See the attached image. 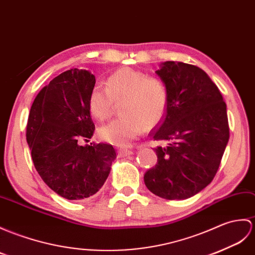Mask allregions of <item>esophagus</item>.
I'll return each mask as SVG.
<instances>
[{"instance_id":"34e87169","label":"esophagus","mask_w":255,"mask_h":255,"mask_svg":"<svg viewBox=\"0 0 255 255\" xmlns=\"http://www.w3.org/2000/svg\"><path fill=\"white\" fill-rule=\"evenodd\" d=\"M118 153V156H127V155H131L133 151L132 150H129V149H120L117 151Z\"/></svg>"}]
</instances>
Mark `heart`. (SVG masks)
Segmentation results:
<instances>
[{
    "label": "heart",
    "instance_id": "1",
    "mask_svg": "<svg viewBox=\"0 0 255 255\" xmlns=\"http://www.w3.org/2000/svg\"><path fill=\"white\" fill-rule=\"evenodd\" d=\"M121 102L123 116L101 127L99 133L111 143L125 146L162 122L167 111V87L158 77L122 68L109 77L105 88L94 86L88 98L89 110L100 122L109 120Z\"/></svg>",
    "mask_w": 255,
    "mask_h": 255
}]
</instances>
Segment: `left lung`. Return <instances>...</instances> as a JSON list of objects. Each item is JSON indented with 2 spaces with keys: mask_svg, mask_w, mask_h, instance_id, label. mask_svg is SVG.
<instances>
[{
  "mask_svg": "<svg viewBox=\"0 0 255 255\" xmlns=\"http://www.w3.org/2000/svg\"><path fill=\"white\" fill-rule=\"evenodd\" d=\"M156 74L168 91L167 111L150 135L166 145L144 174L149 190L163 199L185 200L214 178L229 139L226 103L204 70L165 62Z\"/></svg>",
  "mask_w": 255,
  "mask_h": 255,
  "instance_id": "1",
  "label": "left lung"
}]
</instances>
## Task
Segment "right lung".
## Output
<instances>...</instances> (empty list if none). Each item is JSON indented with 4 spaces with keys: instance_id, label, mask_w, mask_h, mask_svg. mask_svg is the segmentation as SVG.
I'll use <instances>...</instances> for the list:
<instances>
[{
    "instance_id": "obj_1",
    "label": "right lung",
    "mask_w": 255,
    "mask_h": 255,
    "mask_svg": "<svg viewBox=\"0 0 255 255\" xmlns=\"http://www.w3.org/2000/svg\"><path fill=\"white\" fill-rule=\"evenodd\" d=\"M96 77L86 69L72 68L41 89L29 113L26 138L42 180L67 200L97 193L111 171L116 152L112 144L79 145L90 139L94 123L88 98Z\"/></svg>"
}]
</instances>
